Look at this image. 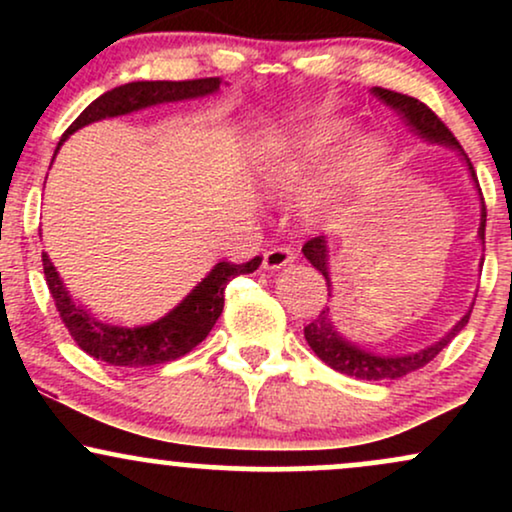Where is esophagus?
Segmentation results:
<instances>
[{"label":"esophagus","instance_id":"34e87169","mask_svg":"<svg viewBox=\"0 0 512 512\" xmlns=\"http://www.w3.org/2000/svg\"><path fill=\"white\" fill-rule=\"evenodd\" d=\"M293 260H296V252H293V248H289V245H274V248H269L267 252H264L262 267L264 269H281Z\"/></svg>","mask_w":512,"mask_h":512}]
</instances>
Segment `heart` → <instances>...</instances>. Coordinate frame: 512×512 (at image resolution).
I'll return each instance as SVG.
<instances>
[{
    "instance_id": "1",
    "label": "heart",
    "mask_w": 512,
    "mask_h": 512,
    "mask_svg": "<svg viewBox=\"0 0 512 512\" xmlns=\"http://www.w3.org/2000/svg\"><path fill=\"white\" fill-rule=\"evenodd\" d=\"M375 158V149L370 144H366L358 154V163H363V168L370 166V161ZM305 175H308V168H305L303 161H286L279 163L272 170V185L274 190L279 192H289V190H298V187L305 182Z\"/></svg>"
}]
</instances>
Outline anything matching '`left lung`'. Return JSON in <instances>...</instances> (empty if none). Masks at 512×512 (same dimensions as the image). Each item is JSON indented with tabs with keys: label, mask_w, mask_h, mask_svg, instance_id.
<instances>
[{
	"label": "left lung",
	"mask_w": 512,
	"mask_h": 512,
	"mask_svg": "<svg viewBox=\"0 0 512 512\" xmlns=\"http://www.w3.org/2000/svg\"><path fill=\"white\" fill-rule=\"evenodd\" d=\"M373 93L375 96H380V101L392 105V108H395L397 113L407 120V125L414 127L421 137L431 139V142L455 146V149L462 151V146L455 139V134H452L450 129L445 127V122L440 120V117L433 113L426 103H421L419 98L404 96V93L390 91V88H380V86L373 88ZM462 156H464V151H462ZM467 163H469V158H467ZM469 170H472V178L477 180V173H474L472 163H469ZM484 233H486V207H484V197H481L479 236L484 238ZM303 255L308 257V262L313 264L317 272L325 276L327 286H330L325 236L310 238L308 243L303 245ZM469 315H472V310H469V313L464 315L462 320L457 322V325L452 327V330L445 334L443 339H440V342L428 346V349H424V351H419V354H407V356H378V354H373V351H366V349H361V346L346 342L342 334H337V330H334L332 313L327 305L315 315V320L310 322V325H305L303 334H305V342L310 344V349H313L315 354L327 363V366L339 370V373L354 375V378H361V380H397V378H404L407 373H414V370L424 368L426 363H431L433 358H436L440 351H443L445 346H448L452 339L457 337V332L467 325Z\"/></svg>",
	"instance_id": "8db88e82"
}]
</instances>
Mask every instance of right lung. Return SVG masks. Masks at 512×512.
Here are the masks:
<instances>
[{
	"label": "right lung",
	"mask_w": 512,
	"mask_h": 512,
	"mask_svg": "<svg viewBox=\"0 0 512 512\" xmlns=\"http://www.w3.org/2000/svg\"><path fill=\"white\" fill-rule=\"evenodd\" d=\"M219 76L209 79H190V81H132V84L117 86L113 91L103 93L81 113L67 132L62 134L60 144L69 134L79 127L91 125V122L103 120V117H117L132 113V110L149 108L156 103L185 101V98H197L214 93L219 88ZM57 144V149H60ZM262 257L255 255L250 262H219L211 269L207 279L197 286L190 296L182 301L178 308L170 310L166 317L146 327H117L101 322L93 317L86 308L72 301L67 289L62 286L60 274L52 267L50 257L43 252V272L48 289L52 293L60 320L64 322L69 334L81 351L98 361L110 363V366L125 368H144L158 366V363L175 361V358L190 354L195 346L207 339V334L219 320L223 310V291L233 276L250 274L260 267Z\"/></svg>",
	"instance_id": "obj_1"
}]
</instances>
